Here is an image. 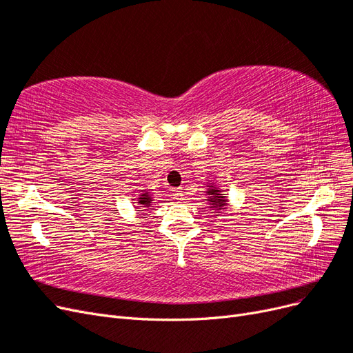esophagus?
<instances>
[{
  "instance_id": "esophagus-1",
  "label": "esophagus",
  "mask_w": 353,
  "mask_h": 353,
  "mask_svg": "<svg viewBox=\"0 0 353 353\" xmlns=\"http://www.w3.org/2000/svg\"><path fill=\"white\" fill-rule=\"evenodd\" d=\"M174 196H175V199H176V200H181V199H183V196H184L183 190H181V188H176V190L174 191Z\"/></svg>"
}]
</instances>
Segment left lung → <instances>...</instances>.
I'll list each match as a JSON object with an SVG mask.
<instances>
[{"label": "left lung", "mask_w": 353, "mask_h": 353, "mask_svg": "<svg viewBox=\"0 0 353 353\" xmlns=\"http://www.w3.org/2000/svg\"><path fill=\"white\" fill-rule=\"evenodd\" d=\"M221 191L218 190V188H209L208 190V194L210 196V203L209 205L213 208V209H216V210H221V209H223L227 206V200H225V196H222V194H219Z\"/></svg>", "instance_id": "left-lung-1"}]
</instances>
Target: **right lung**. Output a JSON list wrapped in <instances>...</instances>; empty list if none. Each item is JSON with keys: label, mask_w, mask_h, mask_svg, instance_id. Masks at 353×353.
Instances as JSON below:
<instances>
[{"label": "right lung", "mask_w": 353, "mask_h": 353, "mask_svg": "<svg viewBox=\"0 0 353 353\" xmlns=\"http://www.w3.org/2000/svg\"><path fill=\"white\" fill-rule=\"evenodd\" d=\"M152 201H153V200H152V196L147 194V193L141 194L140 199H138V203H140V205H143V206H150Z\"/></svg>", "instance_id": "right-lung-1"}]
</instances>
